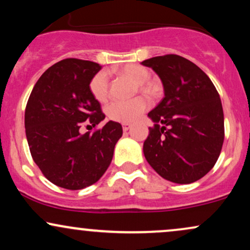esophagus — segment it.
Listing matches in <instances>:
<instances>
[{
	"label": "esophagus",
	"mask_w": 250,
	"mask_h": 250,
	"mask_svg": "<svg viewBox=\"0 0 250 250\" xmlns=\"http://www.w3.org/2000/svg\"><path fill=\"white\" fill-rule=\"evenodd\" d=\"M130 127H131V125H130V123H123V125H122L123 131H128L129 129H130Z\"/></svg>",
	"instance_id": "1"
}]
</instances>
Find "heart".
I'll return each instance as SVG.
<instances>
[{
  "label": "heart",
  "mask_w": 250,
  "mask_h": 250,
  "mask_svg": "<svg viewBox=\"0 0 250 250\" xmlns=\"http://www.w3.org/2000/svg\"><path fill=\"white\" fill-rule=\"evenodd\" d=\"M116 74L123 79H128L129 81L135 83L134 93H141L149 99H154L160 94V85L156 82L149 80L150 71L148 68L143 67L137 63H128L117 68ZM109 83L108 74L105 71H99L91 77L89 83V90L94 99L99 102H105L109 99ZM148 103L145 97L139 96L130 101H114L105 108L108 119L111 121L129 123L139 119L143 111L147 109Z\"/></svg>",
  "instance_id": "1"
}]
</instances>
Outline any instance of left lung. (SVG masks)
Here are the masks:
<instances>
[{
  "mask_svg": "<svg viewBox=\"0 0 250 250\" xmlns=\"http://www.w3.org/2000/svg\"><path fill=\"white\" fill-rule=\"evenodd\" d=\"M162 80L165 97L148 116L154 121L143 143L157 174L187 185L205 176L219 159L225 140L222 103L216 88L195 63L167 54L142 62Z\"/></svg>",
  "mask_w": 250,
  "mask_h": 250,
  "instance_id": "1",
  "label": "left lung"
}]
</instances>
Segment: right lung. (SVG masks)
<instances>
[{"label":"right lung","mask_w":250,"mask_h":250,"mask_svg":"<svg viewBox=\"0 0 250 250\" xmlns=\"http://www.w3.org/2000/svg\"><path fill=\"white\" fill-rule=\"evenodd\" d=\"M100 69L95 62L62 60L42 74L25 105V135L34 162L51 183L69 190L101 179L122 136V125L114 121L93 133H80L83 125L96 127L105 117L89 90Z\"/></svg>","instance_id":"add662e5"}]
</instances>
